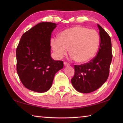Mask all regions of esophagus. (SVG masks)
I'll list each match as a JSON object with an SVG mask.
<instances>
[{
	"label": "esophagus",
	"mask_w": 123,
	"mask_h": 123,
	"mask_svg": "<svg viewBox=\"0 0 123 123\" xmlns=\"http://www.w3.org/2000/svg\"><path fill=\"white\" fill-rule=\"evenodd\" d=\"M64 66L68 67V66H70V64L69 63H68V62H64Z\"/></svg>",
	"instance_id": "esophagus-1"
}]
</instances>
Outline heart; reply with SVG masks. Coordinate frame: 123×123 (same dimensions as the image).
I'll return each instance as SVG.
<instances>
[{
	"instance_id": "heart-1",
	"label": "heart",
	"mask_w": 123,
	"mask_h": 123,
	"mask_svg": "<svg viewBox=\"0 0 123 123\" xmlns=\"http://www.w3.org/2000/svg\"><path fill=\"white\" fill-rule=\"evenodd\" d=\"M100 36L96 30L83 26H75L63 30L59 37L50 39V45L59 58L67 54L78 63L92 59L98 51Z\"/></svg>"
}]
</instances>
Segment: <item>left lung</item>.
<instances>
[{
	"instance_id": "1",
	"label": "left lung",
	"mask_w": 123,
	"mask_h": 123,
	"mask_svg": "<svg viewBox=\"0 0 123 123\" xmlns=\"http://www.w3.org/2000/svg\"><path fill=\"white\" fill-rule=\"evenodd\" d=\"M97 25L100 37L97 55L88 63L74 65L75 74L71 82L74 88L80 93L97 90L106 81L109 75L112 59L111 38L100 25Z\"/></svg>"
}]
</instances>
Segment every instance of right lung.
<instances>
[{
    "label": "right lung",
    "mask_w": 123,
    "mask_h": 123,
    "mask_svg": "<svg viewBox=\"0 0 123 123\" xmlns=\"http://www.w3.org/2000/svg\"><path fill=\"white\" fill-rule=\"evenodd\" d=\"M56 24L39 23L22 35L16 49L17 72L26 88L38 93L50 88L62 61L52 59L50 38Z\"/></svg>",
    "instance_id": "1"
}]
</instances>
